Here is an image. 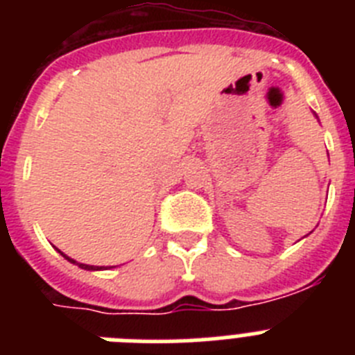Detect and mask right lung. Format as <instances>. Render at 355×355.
I'll return each instance as SVG.
<instances>
[{"instance_id": "add662e5", "label": "right lung", "mask_w": 355, "mask_h": 355, "mask_svg": "<svg viewBox=\"0 0 355 355\" xmlns=\"http://www.w3.org/2000/svg\"><path fill=\"white\" fill-rule=\"evenodd\" d=\"M56 250H58V249H56ZM58 252H60L62 256H64V258L67 259V261L74 263V265H78V266H80V268H83V270H108V268H110V266H94V265H85V263H78V261H74V259L69 258V256H65V254L62 252V250H58Z\"/></svg>"}]
</instances>
